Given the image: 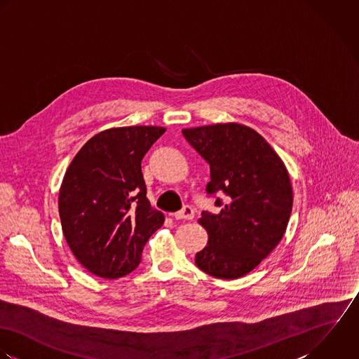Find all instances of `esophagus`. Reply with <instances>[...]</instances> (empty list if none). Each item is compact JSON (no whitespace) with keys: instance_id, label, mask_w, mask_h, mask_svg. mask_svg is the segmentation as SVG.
<instances>
[{"instance_id":"esophagus-1","label":"esophagus","mask_w":359,"mask_h":359,"mask_svg":"<svg viewBox=\"0 0 359 359\" xmlns=\"http://www.w3.org/2000/svg\"><path fill=\"white\" fill-rule=\"evenodd\" d=\"M176 219H186V220H191L194 217V210L190 205H184L180 211H177L176 214H173Z\"/></svg>"}]
</instances>
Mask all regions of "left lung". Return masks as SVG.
<instances>
[{
	"mask_svg": "<svg viewBox=\"0 0 359 359\" xmlns=\"http://www.w3.org/2000/svg\"><path fill=\"white\" fill-rule=\"evenodd\" d=\"M210 163L208 194L217 214L198 219L208 243L196 254V265L217 279H238L255 269L279 244L292 208V189L282 158L254 129L216 123L182 130Z\"/></svg>",
	"mask_w": 359,
	"mask_h": 359,
	"instance_id": "8db88e82",
	"label": "left lung"
}]
</instances>
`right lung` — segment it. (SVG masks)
Wrapping results in <instances>:
<instances>
[{
  "label": "right lung",
  "instance_id": "add662e5",
  "mask_svg": "<svg viewBox=\"0 0 359 359\" xmlns=\"http://www.w3.org/2000/svg\"><path fill=\"white\" fill-rule=\"evenodd\" d=\"M159 126L104 130L73 158L60 189L62 231L74 258L93 275L118 279L135 271L144 245L165 220L151 207L142 161Z\"/></svg>",
  "mask_w": 359,
  "mask_h": 359
}]
</instances>
